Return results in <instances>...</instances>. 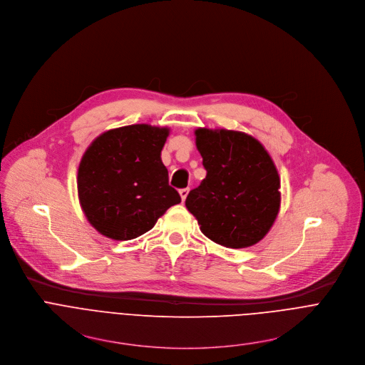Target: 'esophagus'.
Returning <instances> with one entry per match:
<instances>
[{"mask_svg": "<svg viewBox=\"0 0 365 365\" xmlns=\"http://www.w3.org/2000/svg\"><path fill=\"white\" fill-rule=\"evenodd\" d=\"M188 192H190V188H182V190H180V197H181L182 201H185Z\"/></svg>", "mask_w": 365, "mask_h": 365, "instance_id": "esophagus-1", "label": "esophagus"}]
</instances>
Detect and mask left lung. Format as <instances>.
Here are the masks:
<instances>
[{
    "instance_id": "8db88e82",
    "label": "left lung",
    "mask_w": 365,
    "mask_h": 365,
    "mask_svg": "<svg viewBox=\"0 0 365 365\" xmlns=\"http://www.w3.org/2000/svg\"><path fill=\"white\" fill-rule=\"evenodd\" d=\"M195 146L207 171L185 207L200 230L226 248L252 247L279 212V177L267 149L244 132L198 128Z\"/></svg>"
}]
</instances>
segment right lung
Wrapping results in <instances>:
<instances>
[{
  "mask_svg": "<svg viewBox=\"0 0 365 365\" xmlns=\"http://www.w3.org/2000/svg\"><path fill=\"white\" fill-rule=\"evenodd\" d=\"M168 135V128L130 125L101 133L87 148L78 167V198L97 232L135 239L181 203L160 159Z\"/></svg>",
  "mask_w": 365,
  "mask_h": 365,
  "instance_id": "1",
  "label": "right lung"
}]
</instances>
